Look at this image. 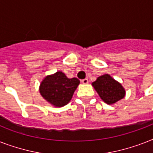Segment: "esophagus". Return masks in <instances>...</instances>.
Returning <instances> with one entry per match:
<instances>
[{
    "label": "esophagus",
    "mask_w": 153,
    "mask_h": 153,
    "mask_svg": "<svg viewBox=\"0 0 153 153\" xmlns=\"http://www.w3.org/2000/svg\"><path fill=\"white\" fill-rule=\"evenodd\" d=\"M81 82L83 84H87L89 82V80H88V79H82Z\"/></svg>",
    "instance_id": "34e87169"
}]
</instances>
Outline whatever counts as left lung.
Listing matches in <instances>:
<instances>
[{"label":"left lung","mask_w":153,"mask_h":153,"mask_svg":"<svg viewBox=\"0 0 153 153\" xmlns=\"http://www.w3.org/2000/svg\"><path fill=\"white\" fill-rule=\"evenodd\" d=\"M100 98L107 104H114L125 97L126 91L118 82L115 81L109 74L98 77L92 83Z\"/></svg>","instance_id":"obj_1"}]
</instances>
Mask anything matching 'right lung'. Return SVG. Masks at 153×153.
Masks as SVG:
<instances>
[{"label":"right lung","mask_w":153,"mask_h":153,"mask_svg":"<svg viewBox=\"0 0 153 153\" xmlns=\"http://www.w3.org/2000/svg\"><path fill=\"white\" fill-rule=\"evenodd\" d=\"M79 82L76 78L68 79L62 72L58 71L45 77L39 86V92L51 105L61 107L71 101Z\"/></svg>","instance_id":"obj_1"}]
</instances>
